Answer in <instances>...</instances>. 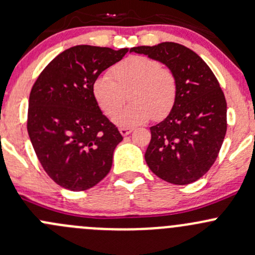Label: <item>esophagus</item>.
Here are the masks:
<instances>
[{
	"mask_svg": "<svg viewBox=\"0 0 255 255\" xmlns=\"http://www.w3.org/2000/svg\"><path fill=\"white\" fill-rule=\"evenodd\" d=\"M132 130H133L132 128H120V133H121V134H122L123 136L130 134V133H132Z\"/></svg>",
	"mask_w": 255,
	"mask_h": 255,
	"instance_id": "34e87169",
	"label": "esophagus"
}]
</instances>
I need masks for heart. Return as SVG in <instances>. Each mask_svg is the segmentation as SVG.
<instances>
[{
    "label": "heart",
    "mask_w": 255,
    "mask_h": 255,
    "mask_svg": "<svg viewBox=\"0 0 255 255\" xmlns=\"http://www.w3.org/2000/svg\"><path fill=\"white\" fill-rule=\"evenodd\" d=\"M110 76L93 82L92 94L99 109L112 117L124 101L123 92L130 90L132 103L114 117L119 127H134L151 119H165L175 106L178 83L172 71L145 56H130L114 66Z\"/></svg>",
    "instance_id": "1"
}]
</instances>
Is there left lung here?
I'll return each mask as SVG.
<instances>
[{
	"label": "left lung",
	"instance_id": "obj_1",
	"mask_svg": "<svg viewBox=\"0 0 255 255\" xmlns=\"http://www.w3.org/2000/svg\"><path fill=\"white\" fill-rule=\"evenodd\" d=\"M175 73L178 95L172 111L150 127L145 161L157 177L189 184L210 170L227 129V104L213 71L194 51L176 42L132 47Z\"/></svg>",
	"mask_w": 255,
	"mask_h": 255
}]
</instances>
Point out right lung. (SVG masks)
<instances>
[{"mask_svg": "<svg viewBox=\"0 0 255 255\" xmlns=\"http://www.w3.org/2000/svg\"><path fill=\"white\" fill-rule=\"evenodd\" d=\"M127 52L77 45L56 56L31 88L29 138L45 172L63 188L87 191L111 170L123 136L96 105L92 85Z\"/></svg>", "mask_w": 255, "mask_h": 255, "instance_id": "obj_1", "label": "right lung"}]
</instances>
